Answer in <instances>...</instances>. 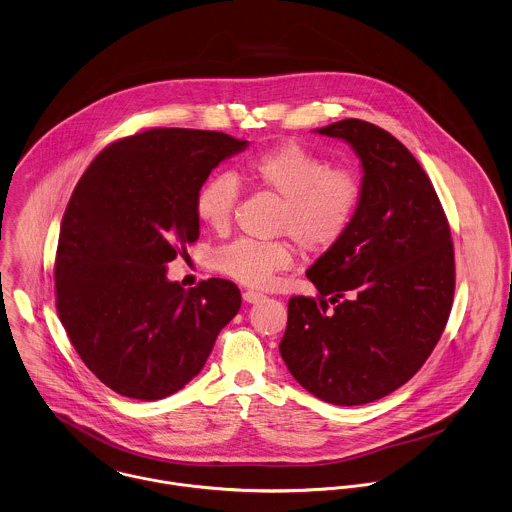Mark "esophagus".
<instances>
[{"label": "esophagus", "instance_id": "obj_1", "mask_svg": "<svg viewBox=\"0 0 512 512\" xmlns=\"http://www.w3.org/2000/svg\"><path fill=\"white\" fill-rule=\"evenodd\" d=\"M265 299V295H261V293H257V291H245L243 293V301L245 303H251V305H255V303H259V301H263Z\"/></svg>", "mask_w": 512, "mask_h": 512}]
</instances>
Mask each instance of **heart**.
Here are the masks:
<instances>
[{"mask_svg": "<svg viewBox=\"0 0 512 512\" xmlns=\"http://www.w3.org/2000/svg\"><path fill=\"white\" fill-rule=\"evenodd\" d=\"M243 174L251 184L285 200L277 229L308 253L338 245L362 204V178L352 166L330 164L322 154L295 142L255 154L243 164ZM237 200V178L217 172L200 184L194 209L205 227L221 233L231 225ZM211 265L243 285L267 287L277 273L291 269L293 245L283 239L241 237L215 249Z\"/></svg>", "mask_w": 512, "mask_h": 512, "instance_id": "b5f03b06", "label": "heart"}]
</instances>
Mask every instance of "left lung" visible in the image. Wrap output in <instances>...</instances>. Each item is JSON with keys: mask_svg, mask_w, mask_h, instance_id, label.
Returning <instances> with one entry per match:
<instances>
[{"mask_svg": "<svg viewBox=\"0 0 512 512\" xmlns=\"http://www.w3.org/2000/svg\"><path fill=\"white\" fill-rule=\"evenodd\" d=\"M316 132L354 148L364 194L348 233L307 271L318 297L289 301L279 350L312 396L362 406L404 386L439 342L455 293L451 229L427 174L390 132L358 118Z\"/></svg>", "mask_w": 512, "mask_h": 512, "instance_id": "1", "label": "left lung"}]
</instances>
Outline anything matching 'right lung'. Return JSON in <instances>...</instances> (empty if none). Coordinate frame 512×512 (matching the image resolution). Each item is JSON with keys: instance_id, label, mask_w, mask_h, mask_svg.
<instances>
[{"instance_id": "add662e5", "label": "right lung", "mask_w": 512, "mask_h": 512, "mask_svg": "<svg viewBox=\"0 0 512 512\" xmlns=\"http://www.w3.org/2000/svg\"><path fill=\"white\" fill-rule=\"evenodd\" d=\"M245 146L215 130L150 128L108 144L79 180L55 257L57 312L116 394L152 402L182 390L239 312L235 283L186 291L166 279V263L200 237V184Z\"/></svg>"}]
</instances>
